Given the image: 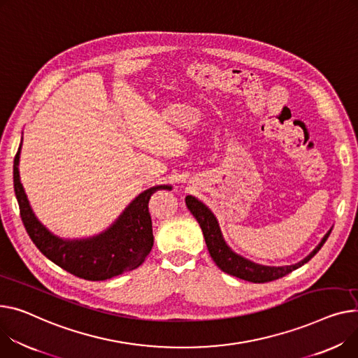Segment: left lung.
Returning <instances> with one entry per match:
<instances>
[{
    "label": "left lung",
    "instance_id": "left-lung-1",
    "mask_svg": "<svg viewBox=\"0 0 358 358\" xmlns=\"http://www.w3.org/2000/svg\"><path fill=\"white\" fill-rule=\"evenodd\" d=\"M187 207L188 210L193 213V216L196 217V220L199 222L203 234H204V241L207 245V249L210 252V256L213 257V260L216 262V265L226 273L241 278L243 280H249L253 283H265V282H271L275 279H279L285 275L291 273L292 271L301 268L302 265H305L308 260H311L317 252L322 248V245L325 243V241L328 239V236L331 233V230L324 236V239L321 241V243L309 253L303 260L298 262L295 265L291 266H262L257 264H253V262L236 255L223 241V236L219 227V223L214 217V214L201 203L199 201L196 197L193 196H187L185 199Z\"/></svg>",
    "mask_w": 358,
    "mask_h": 358
}]
</instances>
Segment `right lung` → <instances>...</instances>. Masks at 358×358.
<instances>
[{
	"mask_svg": "<svg viewBox=\"0 0 358 358\" xmlns=\"http://www.w3.org/2000/svg\"><path fill=\"white\" fill-rule=\"evenodd\" d=\"M18 159L20 148L13 171L20 216L30 239L45 257L86 280L110 279L138 268L145 260L154 245L148 203L157 189H170V185H157L141 193L105 233L92 239L70 242L53 236L36 219L20 182Z\"/></svg>",
	"mask_w": 358,
	"mask_h": 358,
	"instance_id": "right-lung-1",
	"label": "right lung"
}]
</instances>
